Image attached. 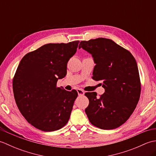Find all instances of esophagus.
<instances>
[{
    "label": "esophagus",
    "instance_id": "1",
    "mask_svg": "<svg viewBox=\"0 0 156 156\" xmlns=\"http://www.w3.org/2000/svg\"><path fill=\"white\" fill-rule=\"evenodd\" d=\"M77 92H78V94L79 96H83L84 94V91L82 90V89H77Z\"/></svg>",
    "mask_w": 156,
    "mask_h": 156
}]
</instances>
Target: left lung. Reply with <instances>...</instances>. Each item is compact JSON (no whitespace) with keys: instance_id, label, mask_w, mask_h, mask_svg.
<instances>
[{"instance_id":"left-lung-1","label":"left lung","mask_w":156,"mask_h":156,"mask_svg":"<svg viewBox=\"0 0 156 156\" xmlns=\"http://www.w3.org/2000/svg\"><path fill=\"white\" fill-rule=\"evenodd\" d=\"M79 48L88 52L96 64L92 78L102 81L105 93H85L89 105L85 112L91 124L102 129H113L127 121L138 103L141 93L136 60L127 49L111 39L82 41Z\"/></svg>"}]
</instances>
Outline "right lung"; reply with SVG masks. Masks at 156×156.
<instances>
[{
	"label": "right lung",
	"mask_w": 156,
	"mask_h": 156,
	"mask_svg": "<svg viewBox=\"0 0 156 156\" xmlns=\"http://www.w3.org/2000/svg\"><path fill=\"white\" fill-rule=\"evenodd\" d=\"M79 42L45 44L26 54L16 69L12 81L16 105L29 123L39 130H58L70 117L78 92L56 84L67 74L68 62Z\"/></svg>",
	"instance_id": "right-lung-1"
}]
</instances>
